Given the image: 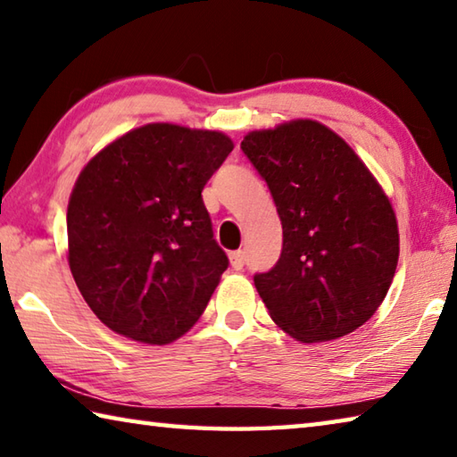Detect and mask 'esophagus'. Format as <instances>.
Wrapping results in <instances>:
<instances>
[{"label": "esophagus", "instance_id": "esophagus-1", "mask_svg": "<svg viewBox=\"0 0 457 457\" xmlns=\"http://www.w3.org/2000/svg\"><path fill=\"white\" fill-rule=\"evenodd\" d=\"M229 262H231V267H234L236 271L244 270V263H245V253L241 252V249H237V252H231V253H229Z\"/></svg>", "mask_w": 457, "mask_h": 457}]
</instances>
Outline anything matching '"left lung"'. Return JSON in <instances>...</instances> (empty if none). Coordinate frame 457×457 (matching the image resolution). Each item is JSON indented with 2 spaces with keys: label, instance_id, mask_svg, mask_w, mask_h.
<instances>
[{
  "label": "left lung",
  "instance_id": "1",
  "mask_svg": "<svg viewBox=\"0 0 457 457\" xmlns=\"http://www.w3.org/2000/svg\"><path fill=\"white\" fill-rule=\"evenodd\" d=\"M283 226L279 262L253 277L271 319L301 343L353 333L386 297L398 265L388 195L325 124L299 119L244 137Z\"/></svg>",
  "mask_w": 457,
  "mask_h": 457
}]
</instances>
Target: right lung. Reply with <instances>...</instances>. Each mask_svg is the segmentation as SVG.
<instances>
[{
    "label": "right lung",
    "mask_w": 457,
    "mask_h": 457,
    "mask_svg": "<svg viewBox=\"0 0 457 457\" xmlns=\"http://www.w3.org/2000/svg\"><path fill=\"white\" fill-rule=\"evenodd\" d=\"M231 150L223 132L152 122L79 174L67 208L69 267L114 333L168 345L200 319L229 265L202 190Z\"/></svg>",
    "instance_id": "obj_1"
}]
</instances>
